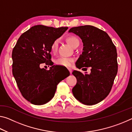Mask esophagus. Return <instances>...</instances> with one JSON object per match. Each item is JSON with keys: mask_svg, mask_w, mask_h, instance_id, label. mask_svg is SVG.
<instances>
[{"mask_svg": "<svg viewBox=\"0 0 132 132\" xmlns=\"http://www.w3.org/2000/svg\"><path fill=\"white\" fill-rule=\"evenodd\" d=\"M68 69L69 71V72H70V73H72V69H71V68H68Z\"/></svg>", "mask_w": 132, "mask_h": 132, "instance_id": "34e87169", "label": "esophagus"}]
</instances>
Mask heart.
Here are the masks:
<instances>
[{
  "label": "heart",
  "mask_w": 132,
  "mask_h": 132,
  "mask_svg": "<svg viewBox=\"0 0 132 132\" xmlns=\"http://www.w3.org/2000/svg\"><path fill=\"white\" fill-rule=\"evenodd\" d=\"M66 42H68L72 47H74L75 46L79 45L80 42L79 39L75 36V35H69L66 38ZM59 41L58 40H55L52 43L51 47V51L52 54H55L56 53L58 49ZM73 62V60L70 58L66 57H59L57 59L55 60V63L56 64L62 66L68 67L72 64Z\"/></svg>",
  "instance_id": "heart-1"
}]
</instances>
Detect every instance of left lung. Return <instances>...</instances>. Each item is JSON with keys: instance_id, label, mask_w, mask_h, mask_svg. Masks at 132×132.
Listing matches in <instances>:
<instances>
[{"instance_id": "1", "label": "left lung", "mask_w": 132, "mask_h": 132, "mask_svg": "<svg viewBox=\"0 0 132 132\" xmlns=\"http://www.w3.org/2000/svg\"><path fill=\"white\" fill-rule=\"evenodd\" d=\"M69 32L79 36L83 43L76 66L79 69L91 68L90 74L73 70L77 83L72 89L73 94L83 104H97L109 94L118 73L116 46L107 33L90 25L74 27Z\"/></svg>"}]
</instances>
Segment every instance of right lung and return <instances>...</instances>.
Wrapping results in <instances>:
<instances>
[{"label": "right lung", "mask_w": 132, "mask_h": 132, "mask_svg": "<svg viewBox=\"0 0 132 132\" xmlns=\"http://www.w3.org/2000/svg\"><path fill=\"white\" fill-rule=\"evenodd\" d=\"M68 29L34 26L21 35L13 48L12 73L23 97L31 103L42 105L49 102L58 83L69 76H59L51 55L52 43ZM43 63L52 66L48 71L42 69Z\"/></svg>", "instance_id": "1"}]
</instances>
